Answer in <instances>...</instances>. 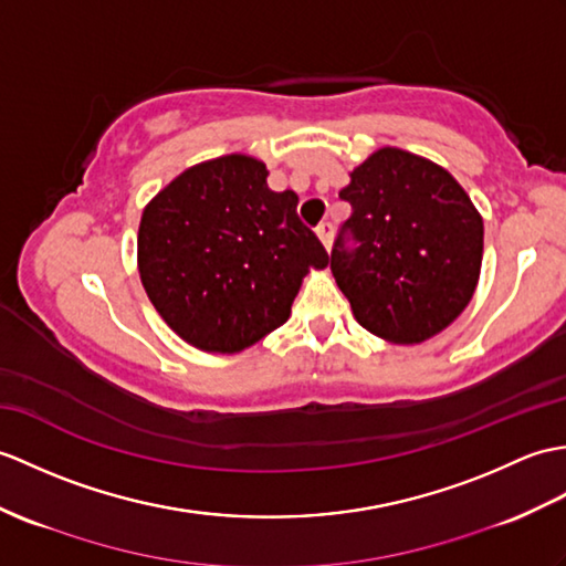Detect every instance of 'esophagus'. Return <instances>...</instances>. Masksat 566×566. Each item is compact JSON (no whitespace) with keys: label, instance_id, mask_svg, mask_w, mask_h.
Returning a JSON list of instances; mask_svg holds the SVG:
<instances>
[{"label":"esophagus","instance_id":"1","mask_svg":"<svg viewBox=\"0 0 566 566\" xmlns=\"http://www.w3.org/2000/svg\"><path fill=\"white\" fill-rule=\"evenodd\" d=\"M315 233H318V239L325 245V251H331V245H333V223L331 221H323L321 227L315 229Z\"/></svg>","mask_w":566,"mask_h":566}]
</instances>
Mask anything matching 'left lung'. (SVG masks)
<instances>
[{
    "label": "left lung",
    "instance_id": "1",
    "mask_svg": "<svg viewBox=\"0 0 566 566\" xmlns=\"http://www.w3.org/2000/svg\"><path fill=\"white\" fill-rule=\"evenodd\" d=\"M339 197L352 217L331 270L354 318L392 345H419L446 331L478 289L482 217L449 170L384 147L349 174ZM358 248L347 252L344 231Z\"/></svg>",
    "mask_w": 566,
    "mask_h": 566
}]
</instances>
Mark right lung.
<instances>
[{"label": "right lung", "mask_w": 566, "mask_h": 566, "mask_svg": "<svg viewBox=\"0 0 566 566\" xmlns=\"http://www.w3.org/2000/svg\"><path fill=\"white\" fill-rule=\"evenodd\" d=\"M298 195L227 154L182 170L144 207L137 268L166 325L202 352L235 354L286 323L311 270L331 265L296 217Z\"/></svg>", "instance_id": "right-lung-1"}]
</instances>
